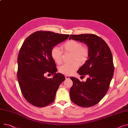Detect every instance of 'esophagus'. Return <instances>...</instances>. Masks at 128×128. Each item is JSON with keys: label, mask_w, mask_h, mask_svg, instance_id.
<instances>
[{"label": "esophagus", "mask_w": 128, "mask_h": 128, "mask_svg": "<svg viewBox=\"0 0 128 128\" xmlns=\"http://www.w3.org/2000/svg\"><path fill=\"white\" fill-rule=\"evenodd\" d=\"M65 78H66V79H70V77L68 75H66L65 76Z\"/></svg>", "instance_id": "1"}]
</instances>
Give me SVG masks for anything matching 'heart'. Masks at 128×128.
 <instances>
[{
  "mask_svg": "<svg viewBox=\"0 0 128 128\" xmlns=\"http://www.w3.org/2000/svg\"><path fill=\"white\" fill-rule=\"evenodd\" d=\"M62 49L66 53H72V61L71 64H65L59 68V72L64 75H70L74 72L79 67V64H83L89 56L88 49L82 46V44L76 40H70L65 42L62 46ZM51 56L53 60L58 64L62 62V51L57 46L51 49Z\"/></svg>",
  "mask_w": 128,
  "mask_h": 128,
  "instance_id": "1",
  "label": "heart"
}]
</instances>
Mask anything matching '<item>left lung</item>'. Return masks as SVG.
<instances>
[{
    "label": "left lung",
    "mask_w": 128,
    "mask_h": 128,
    "mask_svg": "<svg viewBox=\"0 0 128 128\" xmlns=\"http://www.w3.org/2000/svg\"><path fill=\"white\" fill-rule=\"evenodd\" d=\"M69 39L84 43L89 51L88 59L77 71L82 77H89L85 82L70 77L73 82L70 100L79 106L91 107L98 103L109 89L114 72L112 54L104 40L96 35H72Z\"/></svg>",
    "instance_id": "obj_1"
}]
</instances>
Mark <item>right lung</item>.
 Returning <instances> with one entry per match:
<instances>
[{"instance_id": "right-lung-1", "label": "right lung", "mask_w": 128, "mask_h": 128, "mask_svg": "<svg viewBox=\"0 0 128 128\" xmlns=\"http://www.w3.org/2000/svg\"><path fill=\"white\" fill-rule=\"evenodd\" d=\"M69 36L38 31L23 42L18 57L17 78L23 96L32 105L42 107L53 103L60 84L65 80L63 75L56 73L58 70L51 51ZM46 72L53 74V78H46Z\"/></svg>"}]
</instances>
